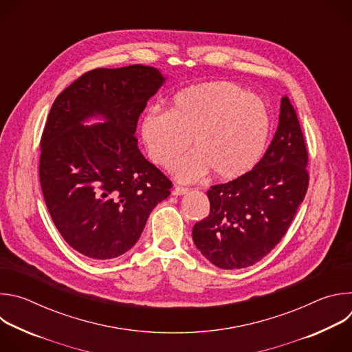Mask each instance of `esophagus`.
Instances as JSON below:
<instances>
[{"label":"esophagus","mask_w":352,"mask_h":352,"mask_svg":"<svg viewBox=\"0 0 352 352\" xmlns=\"http://www.w3.org/2000/svg\"><path fill=\"white\" fill-rule=\"evenodd\" d=\"M186 192H188V188H184V186H174L173 189L174 196H181V195H185Z\"/></svg>","instance_id":"obj_1"}]
</instances>
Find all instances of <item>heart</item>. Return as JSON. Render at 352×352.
Masks as SVG:
<instances>
[{
	"mask_svg": "<svg viewBox=\"0 0 352 352\" xmlns=\"http://www.w3.org/2000/svg\"><path fill=\"white\" fill-rule=\"evenodd\" d=\"M270 132L263 100L231 82H206L181 90L167 113L148 110L140 125L146 152L155 164L171 167L189 148L174 171L193 181L212 170L220 179H234L261 160Z\"/></svg>",
	"mask_w": 352,
	"mask_h": 352,
	"instance_id": "1",
	"label": "heart"
}]
</instances>
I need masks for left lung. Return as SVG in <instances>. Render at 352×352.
Listing matches in <instances>:
<instances>
[{"label":"left lung","mask_w":352,"mask_h":352,"mask_svg":"<svg viewBox=\"0 0 352 352\" xmlns=\"http://www.w3.org/2000/svg\"><path fill=\"white\" fill-rule=\"evenodd\" d=\"M308 150L296 113L281 98L278 126L249 173L208 190L210 214L193 226L196 248L220 269H242L265 258L285 235L309 185Z\"/></svg>","instance_id":"left-lung-1"}]
</instances>
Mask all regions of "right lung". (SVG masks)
<instances>
[{"mask_svg": "<svg viewBox=\"0 0 352 352\" xmlns=\"http://www.w3.org/2000/svg\"><path fill=\"white\" fill-rule=\"evenodd\" d=\"M166 78L153 67L97 68L58 94L40 142V185L76 252L110 261L139 239L171 181L138 147L139 116ZM103 123L85 126L89 118Z\"/></svg>", "mask_w": 352, "mask_h": 352, "instance_id": "add662e5", "label": "right lung"}]
</instances>
